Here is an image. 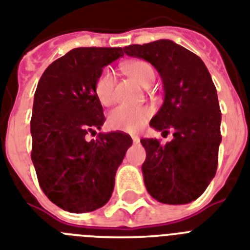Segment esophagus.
Instances as JSON below:
<instances>
[{"label":"esophagus","mask_w":250,"mask_h":250,"mask_svg":"<svg viewBox=\"0 0 250 250\" xmlns=\"http://www.w3.org/2000/svg\"><path fill=\"white\" fill-rule=\"evenodd\" d=\"M132 141L135 142V144H138L140 142V137L137 135H132Z\"/></svg>","instance_id":"1"}]
</instances>
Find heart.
Returning a JSON list of instances; mask_svg holds the SVG:
<instances>
[{
  "instance_id": "obj_1",
  "label": "heart",
  "mask_w": 250,
  "mask_h": 250,
  "mask_svg": "<svg viewBox=\"0 0 250 250\" xmlns=\"http://www.w3.org/2000/svg\"><path fill=\"white\" fill-rule=\"evenodd\" d=\"M122 70L144 87H148L155 81V70L144 60H129L122 63ZM115 77L112 70L104 68L95 81V95L102 105H110L114 102ZM150 117V109L146 106L119 105L108 115V125L117 131H137Z\"/></svg>"
}]
</instances>
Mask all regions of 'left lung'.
<instances>
[{
  "mask_svg": "<svg viewBox=\"0 0 250 250\" xmlns=\"http://www.w3.org/2000/svg\"><path fill=\"white\" fill-rule=\"evenodd\" d=\"M131 57L150 62L160 73L164 103L150 125L173 140L161 145L142 138V174L151 197L167 205L197 200L215 177L221 142V110L211 75L197 54L167 39L125 48Z\"/></svg>",
  "mask_w": 250,
  "mask_h": 250,
  "instance_id": "obj_1",
  "label": "left lung"
}]
</instances>
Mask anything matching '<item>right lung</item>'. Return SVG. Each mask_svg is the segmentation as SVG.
Masks as SVG:
<instances>
[{
  "instance_id": "obj_1",
  "label": "right lung",
  "mask_w": 250,
  "mask_h": 250,
  "mask_svg": "<svg viewBox=\"0 0 250 250\" xmlns=\"http://www.w3.org/2000/svg\"><path fill=\"white\" fill-rule=\"evenodd\" d=\"M123 50L75 48L50 63L38 83L31 160L44 194L68 212H90L108 202L117 169L132 145L121 132L85 138L105 121L94 90L96 79Z\"/></svg>"
}]
</instances>
